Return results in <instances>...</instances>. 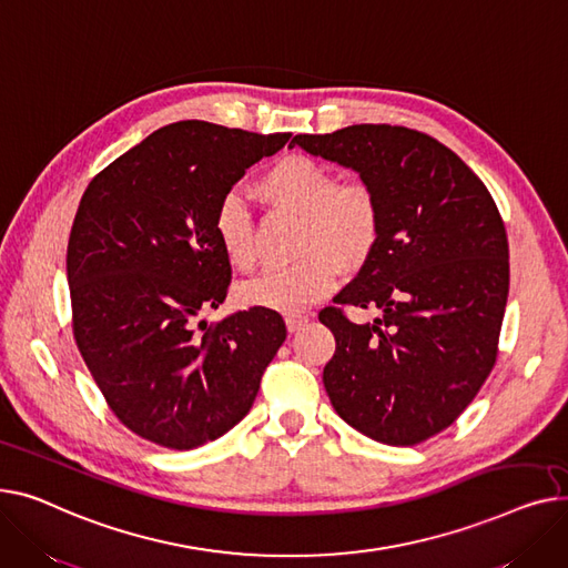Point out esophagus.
<instances>
[{
	"mask_svg": "<svg viewBox=\"0 0 568 568\" xmlns=\"http://www.w3.org/2000/svg\"><path fill=\"white\" fill-rule=\"evenodd\" d=\"M307 323H310V316H307V314H288V316H286V327H288L291 335H295L297 329H303Z\"/></svg>",
	"mask_w": 568,
	"mask_h": 568,
	"instance_id": "34e87169",
	"label": "esophagus"
}]
</instances>
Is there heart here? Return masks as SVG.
<instances>
[{
    "label": "heart",
    "instance_id": "b5f03b06",
    "mask_svg": "<svg viewBox=\"0 0 568 568\" xmlns=\"http://www.w3.org/2000/svg\"><path fill=\"white\" fill-rule=\"evenodd\" d=\"M258 192L271 204L303 215V258L261 273L241 286L245 305L303 312L318 303L339 280V261L357 265L378 236V202L362 183H337L327 166L307 155L280 158L258 179ZM213 233L226 261L241 271L254 268L256 245L245 196L231 190L220 196Z\"/></svg>",
    "mask_w": 568,
    "mask_h": 568
}]
</instances>
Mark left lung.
I'll use <instances>...</instances> for the list:
<instances>
[{"mask_svg":"<svg viewBox=\"0 0 568 568\" xmlns=\"http://www.w3.org/2000/svg\"><path fill=\"white\" fill-rule=\"evenodd\" d=\"M357 172L378 202V236L357 277L318 318L337 348L323 369L332 408L383 445H417L456 422L488 378L509 295L505 222L486 185L424 132L359 123L295 135ZM344 304L378 308L357 326Z\"/></svg>","mask_w":568,"mask_h":568,"instance_id":"left-lung-1","label":"left lung"}]
</instances>
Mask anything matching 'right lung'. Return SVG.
<instances>
[{
	"instance_id": "right-lung-1",
	"label": "right lung",
	"mask_w": 568,
	"mask_h": 568,
	"mask_svg": "<svg viewBox=\"0 0 568 568\" xmlns=\"http://www.w3.org/2000/svg\"><path fill=\"white\" fill-rule=\"evenodd\" d=\"M288 138L179 121L82 194L65 252L75 344L112 413L149 443L183 452L224 436L286 339L263 307L215 325L196 316L217 310L231 282L213 233L220 196Z\"/></svg>"
}]
</instances>
